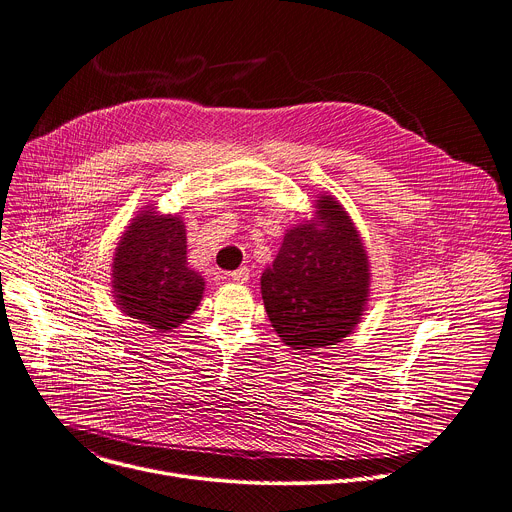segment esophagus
<instances>
[{
	"label": "esophagus",
	"mask_w": 512,
	"mask_h": 512,
	"mask_svg": "<svg viewBox=\"0 0 512 512\" xmlns=\"http://www.w3.org/2000/svg\"><path fill=\"white\" fill-rule=\"evenodd\" d=\"M230 277L235 282H239V284H247L249 282V267H239L237 271L230 273Z\"/></svg>",
	"instance_id": "esophagus-1"
}]
</instances>
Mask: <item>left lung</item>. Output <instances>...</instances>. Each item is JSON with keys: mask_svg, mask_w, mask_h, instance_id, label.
Returning a JSON list of instances; mask_svg holds the SVG:
<instances>
[{"mask_svg": "<svg viewBox=\"0 0 512 512\" xmlns=\"http://www.w3.org/2000/svg\"><path fill=\"white\" fill-rule=\"evenodd\" d=\"M316 216L318 222L288 230L273 265L261 275L271 327L300 351L349 335L369 288L367 255L343 206L322 196Z\"/></svg>", "mask_w": 512, "mask_h": 512, "instance_id": "8db88e82", "label": "left lung"}]
</instances>
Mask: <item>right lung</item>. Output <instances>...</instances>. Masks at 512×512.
Returning a JSON list of instances; mask_svg holds the SVG:
<instances>
[{
  "instance_id": "add662e5",
  "label": "right lung",
  "mask_w": 512,
  "mask_h": 512,
  "mask_svg": "<svg viewBox=\"0 0 512 512\" xmlns=\"http://www.w3.org/2000/svg\"><path fill=\"white\" fill-rule=\"evenodd\" d=\"M185 247L183 222L151 210L136 216L118 243L112 265L116 302L153 333L177 329L202 300L204 280L188 267Z\"/></svg>"
}]
</instances>
